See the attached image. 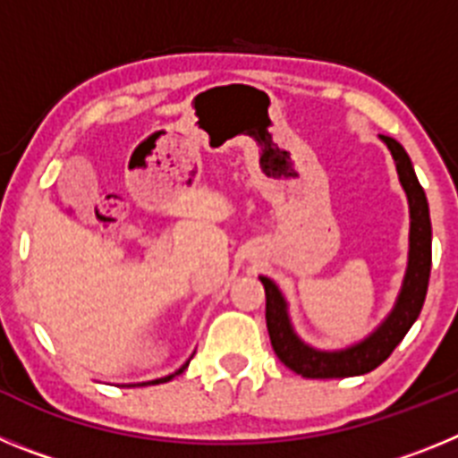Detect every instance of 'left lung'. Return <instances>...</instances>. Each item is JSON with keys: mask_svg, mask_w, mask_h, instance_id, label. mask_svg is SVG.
<instances>
[{"mask_svg": "<svg viewBox=\"0 0 458 458\" xmlns=\"http://www.w3.org/2000/svg\"><path fill=\"white\" fill-rule=\"evenodd\" d=\"M380 140L386 141V147L394 157L399 183L408 197L411 232H408V266L402 289L390 314L380 321L374 333L346 349H314L293 330L289 305L279 286L270 277L264 275L259 277L266 289V326L275 355L302 378H349V376L369 374L371 369L383 365L399 342L406 337L412 323L418 321L427 298L428 273H431V217H428L427 194L415 176L406 148L392 137L380 135Z\"/></svg>", "mask_w": 458, "mask_h": 458, "instance_id": "1", "label": "left lung"}]
</instances>
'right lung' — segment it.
Returning <instances> with one entry per match:
<instances>
[{
    "mask_svg": "<svg viewBox=\"0 0 458 458\" xmlns=\"http://www.w3.org/2000/svg\"><path fill=\"white\" fill-rule=\"evenodd\" d=\"M190 365V360H188V362H185V365L183 367H181V369L179 371H174V374H169V376H163V378H156V380H148V383H167V380H172L174 378V376H179V374H183V369H185V367H188ZM132 386H147V383H132ZM131 386V387H132Z\"/></svg>",
    "mask_w": 458,
    "mask_h": 458,
    "instance_id": "1",
    "label": "right lung"
}]
</instances>
